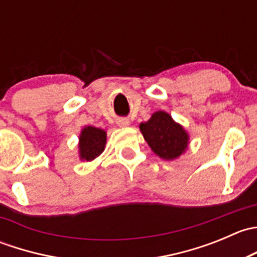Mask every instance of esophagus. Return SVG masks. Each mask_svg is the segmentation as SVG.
<instances>
[{"label":"esophagus","instance_id":"34e87169","mask_svg":"<svg viewBox=\"0 0 257 257\" xmlns=\"http://www.w3.org/2000/svg\"><path fill=\"white\" fill-rule=\"evenodd\" d=\"M116 124L119 126H126L129 124V120L126 118H118L116 119Z\"/></svg>","mask_w":257,"mask_h":257}]
</instances>
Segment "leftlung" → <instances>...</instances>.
<instances>
[{
  "instance_id": "obj_1",
  "label": "left lung",
  "mask_w": 257,
  "mask_h": 257,
  "mask_svg": "<svg viewBox=\"0 0 257 257\" xmlns=\"http://www.w3.org/2000/svg\"><path fill=\"white\" fill-rule=\"evenodd\" d=\"M142 134L153 152L167 160L180 157L188 148L189 137L168 113L155 112L152 118L139 125Z\"/></svg>"
}]
</instances>
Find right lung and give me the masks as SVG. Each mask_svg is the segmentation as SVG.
Returning <instances> with one entry per match:
<instances>
[{"label": "right lung", "instance_id": "right-lung-1", "mask_svg": "<svg viewBox=\"0 0 257 257\" xmlns=\"http://www.w3.org/2000/svg\"><path fill=\"white\" fill-rule=\"evenodd\" d=\"M107 134L104 131L95 126H85L79 137L80 159L90 162L104 150Z\"/></svg>", "mask_w": 257, "mask_h": 257}]
</instances>
